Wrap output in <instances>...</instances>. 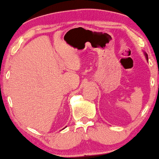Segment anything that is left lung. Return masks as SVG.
Wrapping results in <instances>:
<instances>
[{
  "label": "left lung",
  "instance_id": "1",
  "mask_svg": "<svg viewBox=\"0 0 159 159\" xmlns=\"http://www.w3.org/2000/svg\"><path fill=\"white\" fill-rule=\"evenodd\" d=\"M144 56H145V57H146V60H148V54H147L145 52H144Z\"/></svg>",
  "mask_w": 159,
  "mask_h": 159
}]
</instances>
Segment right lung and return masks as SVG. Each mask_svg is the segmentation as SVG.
Instances as JSON below:
<instances>
[{
	"label": "right lung",
	"mask_w": 159,
	"mask_h": 159,
	"mask_svg": "<svg viewBox=\"0 0 159 159\" xmlns=\"http://www.w3.org/2000/svg\"><path fill=\"white\" fill-rule=\"evenodd\" d=\"M66 127H64V128H66ZM64 128H63V129H64Z\"/></svg>",
	"instance_id": "1"
}]
</instances>
